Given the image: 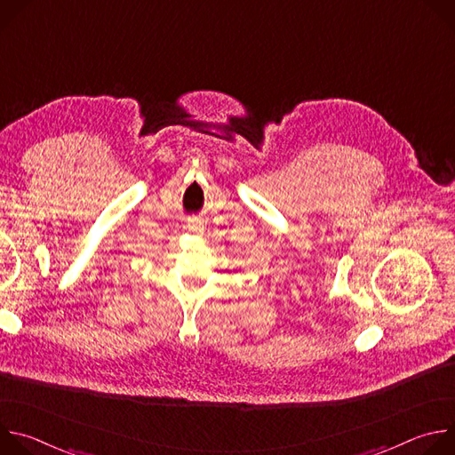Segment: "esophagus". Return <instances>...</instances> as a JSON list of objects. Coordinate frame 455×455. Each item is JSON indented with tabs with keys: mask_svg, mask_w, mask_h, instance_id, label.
<instances>
[{
	"mask_svg": "<svg viewBox=\"0 0 455 455\" xmlns=\"http://www.w3.org/2000/svg\"><path fill=\"white\" fill-rule=\"evenodd\" d=\"M187 228L190 230V232H204V223H202V220H196V218H192V220H188L187 221Z\"/></svg>",
	"mask_w": 455,
	"mask_h": 455,
	"instance_id": "esophagus-1",
	"label": "esophagus"
}]
</instances>
